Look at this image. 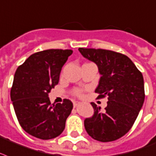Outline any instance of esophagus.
<instances>
[{
    "label": "esophagus",
    "mask_w": 156,
    "mask_h": 156,
    "mask_svg": "<svg viewBox=\"0 0 156 156\" xmlns=\"http://www.w3.org/2000/svg\"><path fill=\"white\" fill-rule=\"evenodd\" d=\"M79 104H80V103H79L78 101H74V102H73V106H74V108H75V107L78 106Z\"/></svg>",
    "instance_id": "esophagus-1"
}]
</instances>
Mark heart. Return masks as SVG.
<instances>
[{
  "label": "heart",
  "instance_id": "b5f03b06",
  "mask_svg": "<svg viewBox=\"0 0 156 156\" xmlns=\"http://www.w3.org/2000/svg\"><path fill=\"white\" fill-rule=\"evenodd\" d=\"M72 94H73V96H75V97H82L83 96V91H82L81 89L75 88L73 90V91H72Z\"/></svg>",
  "mask_w": 156,
  "mask_h": 156
}]
</instances>
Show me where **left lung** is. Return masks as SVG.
Listing matches in <instances>:
<instances>
[{
  "instance_id": "obj_1",
  "label": "left lung",
  "mask_w": 156,
  "mask_h": 156,
  "mask_svg": "<svg viewBox=\"0 0 156 156\" xmlns=\"http://www.w3.org/2000/svg\"><path fill=\"white\" fill-rule=\"evenodd\" d=\"M96 63L101 73L97 99L108 98L104 110L94 102V115L86 119L87 133L97 141H113L124 136L137 118L145 100L142 73L127 55L104 49L78 48Z\"/></svg>"
}]
</instances>
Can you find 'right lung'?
<instances>
[{"instance_id":"1","label":"right lung","mask_w":156,"mask_h":156,"mask_svg":"<svg viewBox=\"0 0 156 156\" xmlns=\"http://www.w3.org/2000/svg\"><path fill=\"white\" fill-rule=\"evenodd\" d=\"M72 53V50L62 49L36 52L15 72L10 90L15 115L23 129L37 138L49 140L60 135L73 110L70 100L55 105L48 97Z\"/></svg>"}]
</instances>
